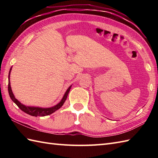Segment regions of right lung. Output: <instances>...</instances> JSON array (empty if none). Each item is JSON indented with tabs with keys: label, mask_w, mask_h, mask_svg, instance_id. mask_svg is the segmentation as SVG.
Here are the masks:
<instances>
[{
	"label": "right lung",
	"mask_w": 158,
	"mask_h": 158,
	"mask_svg": "<svg viewBox=\"0 0 158 158\" xmlns=\"http://www.w3.org/2000/svg\"><path fill=\"white\" fill-rule=\"evenodd\" d=\"M11 69H10L9 73V84H8L9 94V96H10V98H11V99L16 104V105L18 106L19 108L22 110V111L28 114V115H32V116L43 117V116L51 115L52 113H54L56 110L59 109L60 107H61L64 105V103L65 100H66L67 96H68V94H69L70 88H71V85H70L69 88H68V89L66 90V92H65L64 95L62 99L61 100V101H60L58 104V105H55L54 106L50 107V108H41V107L28 106L23 105V104H22L20 102H19L18 100L15 98V96H14V95H13V94L12 92L11 88V84H10V81H9L10 73H11Z\"/></svg>",
	"instance_id": "right-lung-1"
}]
</instances>
